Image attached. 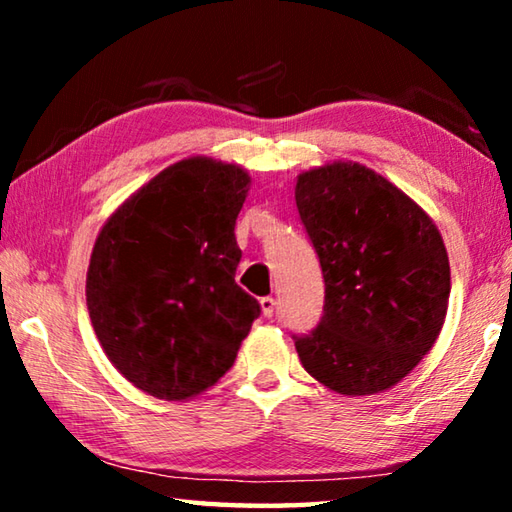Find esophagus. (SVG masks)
I'll use <instances>...</instances> for the list:
<instances>
[{
    "instance_id": "1",
    "label": "esophagus",
    "mask_w": 512,
    "mask_h": 512,
    "mask_svg": "<svg viewBox=\"0 0 512 512\" xmlns=\"http://www.w3.org/2000/svg\"><path fill=\"white\" fill-rule=\"evenodd\" d=\"M259 307H262V314H264L266 318H271L273 311H275V300H273L271 296H266V298L259 300Z\"/></svg>"
}]
</instances>
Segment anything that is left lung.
<instances>
[{"label":"left lung","mask_w":512,"mask_h":512,"mask_svg":"<svg viewBox=\"0 0 512 512\" xmlns=\"http://www.w3.org/2000/svg\"><path fill=\"white\" fill-rule=\"evenodd\" d=\"M296 205L325 277L323 318L293 336L302 368L341 395L388 391L443 329L445 241L411 196L359 162L302 171Z\"/></svg>","instance_id":"8db88e82"}]
</instances>
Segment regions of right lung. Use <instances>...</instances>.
<instances>
[{
    "label": "right lung",
    "instance_id": "add662e5",
    "mask_svg": "<svg viewBox=\"0 0 512 512\" xmlns=\"http://www.w3.org/2000/svg\"><path fill=\"white\" fill-rule=\"evenodd\" d=\"M239 164L194 155L121 203L94 241L85 298L103 352L135 388L183 402L237 359L259 302L235 282Z\"/></svg>",
    "mask_w": 512,
    "mask_h": 512
}]
</instances>
